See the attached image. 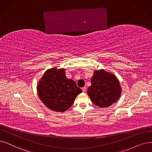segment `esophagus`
Wrapping results in <instances>:
<instances>
[{
    "label": "esophagus",
    "instance_id": "obj_1",
    "mask_svg": "<svg viewBox=\"0 0 152 152\" xmlns=\"http://www.w3.org/2000/svg\"><path fill=\"white\" fill-rule=\"evenodd\" d=\"M82 91L83 92H86V90H87V88L86 87H83L82 88Z\"/></svg>",
    "mask_w": 152,
    "mask_h": 152
}]
</instances>
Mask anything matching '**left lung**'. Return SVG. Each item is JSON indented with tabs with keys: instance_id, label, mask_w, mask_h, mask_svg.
Wrapping results in <instances>:
<instances>
[{
	"instance_id": "obj_1",
	"label": "left lung",
	"mask_w": 152,
	"mask_h": 152,
	"mask_svg": "<svg viewBox=\"0 0 152 152\" xmlns=\"http://www.w3.org/2000/svg\"><path fill=\"white\" fill-rule=\"evenodd\" d=\"M121 87L117 77L104 70H95L91 78L87 93L94 104L108 107L116 102L121 95Z\"/></svg>"
}]
</instances>
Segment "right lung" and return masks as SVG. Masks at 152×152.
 <instances>
[{
  "label": "right lung",
  "instance_id": "right-lung-1",
  "mask_svg": "<svg viewBox=\"0 0 152 152\" xmlns=\"http://www.w3.org/2000/svg\"><path fill=\"white\" fill-rule=\"evenodd\" d=\"M82 92L74 80L65 77L64 69L47 70L37 86L38 95L44 104L59 112L68 110Z\"/></svg>",
  "mask_w": 152,
  "mask_h": 152
}]
</instances>
